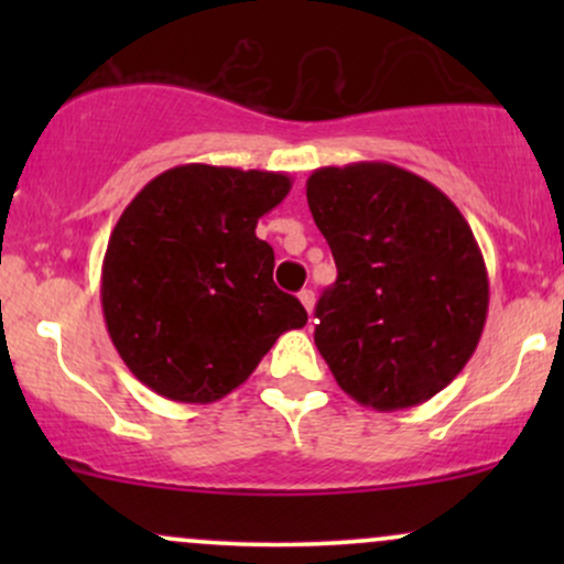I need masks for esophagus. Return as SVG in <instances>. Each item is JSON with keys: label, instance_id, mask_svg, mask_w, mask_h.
Segmentation results:
<instances>
[{"label": "esophagus", "instance_id": "34e87169", "mask_svg": "<svg viewBox=\"0 0 564 564\" xmlns=\"http://www.w3.org/2000/svg\"><path fill=\"white\" fill-rule=\"evenodd\" d=\"M300 302L304 304V310H307V313L313 315V310H315V291L313 289H302L300 291Z\"/></svg>", "mask_w": 564, "mask_h": 564}]
</instances>
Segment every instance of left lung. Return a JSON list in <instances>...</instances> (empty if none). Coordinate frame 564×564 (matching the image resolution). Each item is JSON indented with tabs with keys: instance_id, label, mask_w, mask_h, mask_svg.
<instances>
[{
	"instance_id": "left-lung-1",
	"label": "left lung",
	"mask_w": 564,
	"mask_h": 564,
	"mask_svg": "<svg viewBox=\"0 0 564 564\" xmlns=\"http://www.w3.org/2000/svg\"><path fill=\"white\" fill-rule=\"evenodd\" d=\"M307 204L336 262L315 345L373 411L422 405L467 366L488 318V270L440 187L384 161L323 166Z\"/></svg>"
}]
</instances>
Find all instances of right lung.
Instances as JSON below:
<instances>
[{
	"instance_id": "right-lung-1",
	"label": "right lung",
	"mask_w": 564,
	"mask_h": 564,
	"mask_svg": "<svg viewBox=\"0 0 564 564\" xmlns=\"http://www.w3.org/2000/svg\"><path fill=\"white\" fill-rule=\"evenodd\" d=\"M289 191L281 172L183 164L121 212L102 260V318L129 371L161 398L215 403L307 323L254 232Z\"/></svg>"
}]
</instances>
